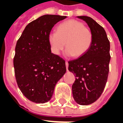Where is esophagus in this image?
<instances>
[{"label":"esophagus","instance_id":"esophagus-1","mask_svg":"<svg viewBox=\"0 0 123 123\" xmlns=\"http://www.w3.org/2000/svg\"><path fill=\"white\" fill-rule=\"evenodd\" d=\"M65 64H66V67H67V70H68V61H65Z\"/></svg>","mask_w":123,"mask_h":123}]
</instances>
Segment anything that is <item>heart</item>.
I'll list each match as a JSON object with an SVG mask.
<instances>
[{
    "label": "heart",
    "mask_w": 123,
    "mask_h": 123,
    "mask_svg": "<svg viewBox=\"0 0 123 123\" xmlns=\"http://www.w3.org/2000/svg\"><path fill=\"white\" fill-rule=\"evenodd\" d=\"M48 41L54 55H60L66 43L67 56L80 57L90 48L93 42V33L82 22L69 20L60 24L56 31H51L48 35Z\"/></svg>",
    "instance_id": "obj_1"
}]
</instances>
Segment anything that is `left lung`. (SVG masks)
Here are the masks:
<instances>
[{
	"instance_id": "1",
	"label": "left lung",
	"mask_w": 123,
	"mask_h": 123,
	"mask_svg": "<svg viewBox=\"0 0 123 123\" xmlns=\"http://www.w3.org/2000/svg\"><path fill=\"white\" fill-rule=\"evenodd\" d=\"M87 23L93 33L90 49L83 56L68 62V70L76 76L72 90L75 101L82 105L98 99L105 87L110 62V43L105 30L88 16H78Z\"/></svg>"
}]
</instances>
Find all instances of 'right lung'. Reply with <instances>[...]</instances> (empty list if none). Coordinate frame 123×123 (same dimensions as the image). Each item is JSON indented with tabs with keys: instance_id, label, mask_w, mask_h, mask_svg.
<instances>
[{
	"instance_id": "obj_1",
	"label": "right lung",
	"mask_w": 123,
	"mask_h": 123,
	"mask_svg": "<svg viewBox=\"0 0 123 123\" xmlns=\"http://www.w3.org/2000/svg\"><path fill=\"white\" fill-rule=\"evenodd\" d=\"M67 16L43 15L26 25L15 48L14 67L18 86L25 98L47 102L55 85L67 71L65 61L51 53L48 35Z\"/></svg>"
}]
</instances>
